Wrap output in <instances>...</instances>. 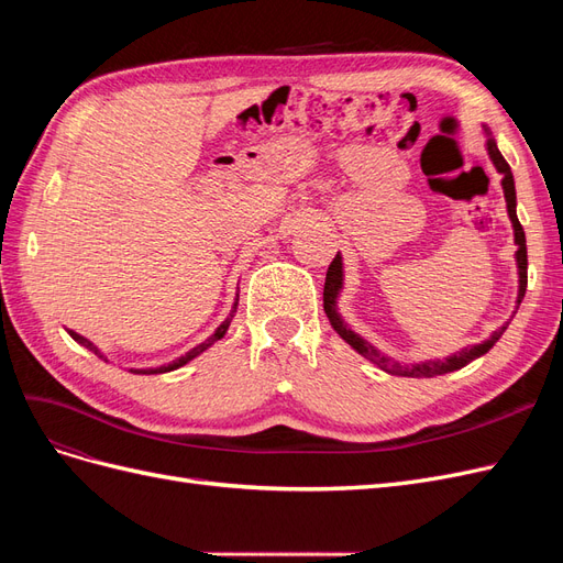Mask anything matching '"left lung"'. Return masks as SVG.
Returning a JSON list of instances; mask_svg holds the SVG:
<instances>
[{
  "instance_id": "obj_1",
  "label": "left lung",
  "mask_w": 563,
  "mask_h": 563,
  "mask_svg": "<svg viewBox=\"0 0 563 563\" xmlns=\"http://www.w3.org/2000/svg\"><path fill=\"white\" fill-rule=\"evenodd\" d=\"M486 131V150H488V157L493 162V166L498 168V174L503 176V192H505V201H507V216L509 220H512V228H515V244H517V267H519V294H517V310L519 305L523 300V294H526V284H528V277H526V269H528V258H526V234H523V228L519 223L517 218V192H515V176L512 172H509V164L505 162V157L500 155V150L496 145V141H493L490 131L484 126ZM340 288H343V255L335 253L333 263L329 265V272H327V284H323V312H327L329 321L333 331L345 340V343L360 352L362 356H366L368 362L376 364L378 368L391 373V376H406V378H434V376H444V373H451V371H457L467 366L470 362H474L476 356L486 354L493 345L498 343L500 335L505 333V329L509 327V321L503 323V327L498 331H493L488 340H484V343L479 345H472V347H465L460 350L451 356H444V360H428V362H420V364H411V366H401L399 362L391 360V356L383 354L376 345H371L368 340H364L360 333H354L347 323L343 321V317L338 314V296H340Z\"/></svg>"
}]
</instances>
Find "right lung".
Wrapping results in <instances>:
<instances>
[{"instance_id":"1","label":"right lung","mask_w":563,"mask_h":563,"mask_svg":"<svg viewBox=\"0 0 563 563\" xmlns=\"http://www.w3.org/2000/svg\"><path fill=\"white\" fill-rule=\"evenodd\" d=\"M236 300H240V296H236ZM236 300H234V308H232L230 317H228L223 323H220V327L213 331V335H209L207 340H203V343H199V345H197V347H192L190 352H185L183 356H178L176 362L166 364V366H157V368H131V371H133V373H168V371H176V368L185 366L187 362H192L195 356H199L203 350H209V347L216 343V340H220V338H223V335L228 333V329H230V321H232V317H234V312H236ZM70 335L77 340L79 345H84V347H87V350H91L93 354H98V356H100V360H103V354H100V350H98V347L91 343V340H87V338L79 335V333H75V331H70Z\"/></svg>"}]
</instances>
